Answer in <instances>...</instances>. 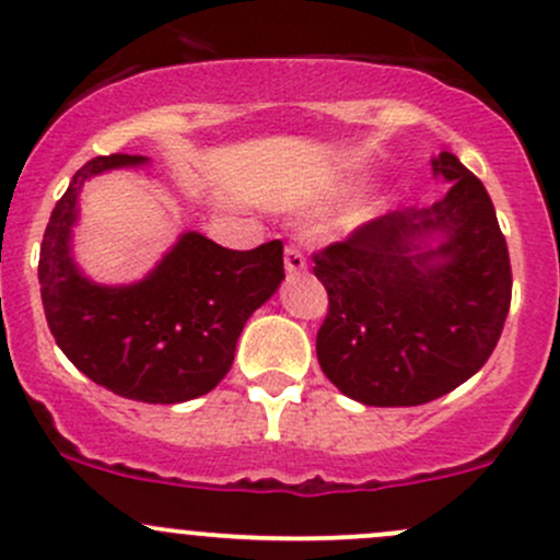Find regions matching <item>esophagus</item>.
Instances as JSON below:
<instances>
[{
  "instance_id": "34e87169",
  "label": "esophagus",
  "mask_w": 560,
  "mask_h": 560,
  "mask_svg": "<svg viewBox=\"0 0 560 560\" xmlns=\"http://www.w3.org/2000/svg\"><path fill=\"white\" fill-rule=\"evenodd\" d=\"M284 268L287 273H303L305 270V257L298 246H287L284 249Z\"/></svg>"
}]
</instances>
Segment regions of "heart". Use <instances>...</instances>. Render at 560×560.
Wrapping results in <instances>:
<instances>
[{
    "instance_id": "heart-1",
    "label": "heart",
    "mask_w": 560,
    "mask_h": 560,
    "mask_svg": "<svg viewBox=\"0 0 560 560\" xmlns=\"http://www.w3.org/2000/svg\"><path fill=\"white\" fill-rule=\"evenodd\" d=\"M373 214H375V209H364V211H359L357 220H368V217H373Z\"/></svg>"
}]
</instances>
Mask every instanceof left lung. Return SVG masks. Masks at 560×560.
Returning a JSON list of instances; mask_svg holds the SVG:
<instances>
[{
    "label": "left lung",
    "mask_w": 560,
    "mask_h": 560,
    "mask_svg": "<svg viewBox=\"0 0 560 560\" xmlns=\"http://www.w3.org/2000/svg\"><path fill=\"white\" fill-rule=\"evenodd\" d=\"M448 192L378 217L314 255L329 295L322 370L375 408L432 402L488 362L513 298L508 241L482 182L453 152L432 158Z\"/></svg>",
    "instance_id": "obj_1"
}]
</instances>
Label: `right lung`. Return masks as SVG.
Listing matches in <instances>:
<instances>
[{
  "label": "right lung",
  "mask_w": 560,
  "mask_h": 560,
  "mask_svg": "<svg viewBox=\"0 0 560 560\" xmlns=\"http://www.w3.org/2000/svg\"><path fill=\"white\" fill-rule=\"evenodd\" d=\"M144 155L93 158L52 209L39 249V292L58 349L93 384L126 399L176 405L209 394L233 364L246 319L284 279V246L225 249L187 231L133 284H98L72 255L82 185Z\"/></svg>",
  "instance_id": "obj_1"
}]
</instances>
